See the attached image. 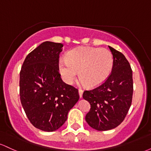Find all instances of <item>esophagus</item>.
<instances>
[{"label": "esophagus", "instance_id": "1", "mask_svg": "<svg viewBox=\"0 0 151 151\" xmlns=\"http://www.w3.org/2000/svg\"><path fill=\"white\" fill-rule=\"evenodd\" d=\"M79 97L82 98V94H83V90L79 89Z\"/></svg>", "mask_w": 151, "mask_h": 151}]
</instances>
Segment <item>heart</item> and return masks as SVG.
I'll list each match as a JSON object with an SVG mask.
<instances>
[{
  "label": "heart",
  "instance_id": "heart-1",
  "mask_svg": "<svg viewBox=\"0 0 151 151\" xmlns=\"http://www.w3.org/2000/svg\"><path fill=\"white\" fill-rule=\"evenodd\" d=\"M113 65V55L109 50L81 47L69 52L65 60L59 62L58 70L66 84H73L79 72V78L86 86L96 87L109 77Z\"/></svg>",
  "mask_w": 151,
  "mask_h": 151
}]
</instances>
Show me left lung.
Returning <instances> with one entry per match:
<instances>
[{
  "label": "left lung",
  "mask_w": 151,
  "mask_h": 151,
  "mask_svg": "<svg viewBox=\"0 0 151 151\" xmlns=\"http://www.w3.org/2000/svg\"><path fill=\"white\" fill-rule=\"evenodd\" d=\"M114 58L111 73L101 85L83 93L91 109L87 124L98 131H108L120 125L125 119L133 97V74L124 55L109 46Z\"/></svg>",
  "instance_id": "1"
}]
</instances>
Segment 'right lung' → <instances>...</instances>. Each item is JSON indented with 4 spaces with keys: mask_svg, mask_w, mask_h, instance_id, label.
<instances>
[{
    "mask_svg": "<svg viewBox=\"0 0 151 151\" xmlns=\"http://www.w3.org/2000/svg\"><path fill=\"white\" fill-rule=\"evenodd\" d=\"M63 45L42 42L26 57L20 72V101L35 127L54 131L65 124L79 99L78 89L62 80L59 72Z\"/></svg>",
    "mask_w": 151,
    "mask_h": 151,
    "instance_id": "add662e5",
    "label": "right lung"
}]
</instances>
